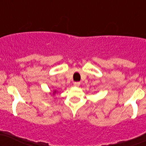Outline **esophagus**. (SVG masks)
Listing matches in <instances>:
<instances>
[{
	"label": "esophagus",
	"instance_id": "esophagus-1",
	"mask_svg": "<svg viewBox=\"0 0 146 146\" xmlns=\"http://www.w3.org/2000/svg\"><path fill=\"white\" fill-rule=\"evenodd\" d=\"M74 85L75 86V87H79V86L80 85V82H74Z\"/></svg>",
	"mask_w": 146,
	"mask_h": 146
}]
</instances>
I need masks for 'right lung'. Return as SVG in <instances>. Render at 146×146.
<instances>
[{
  "label": "right lung",
  "mask_w": 146,
  "mask_h": 146,
  "mask_svg": "<svg viewBox=\"0 0 146 146\" xmlns=\"http://www.w3.org/2000/svg\"><path fill=\"white\" fill-rule=\"evenodd\" d=\"M54 93H55V92H54Z\"/></svg>",
  "instance_id": "obj_1"
}]
</instances>
